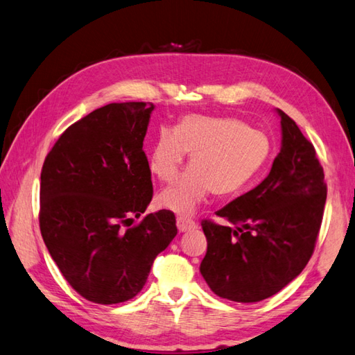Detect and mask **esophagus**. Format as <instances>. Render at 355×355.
Returning <instances> with one entry per match:
<instances>
[{"instance_id":"34e87169","label":"esophagus","mask_w":355,"mask_h":355,"mask_svg":"<svg viewBox=\"0 0 355 355\" xmlns=\"http://www.w3.org/2000/svg\"><path fill=\"white\" fill-rule=\"evenodd\" d=\"M177 228L180 232H187V231H193L198 228V225L192 220L189 219V217L184 216H180L177 219Z\"/></svg>"}]
</instances>
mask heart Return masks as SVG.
I'll return each instance as SVG.
<instances>
[{"label":"heart","mask_w":355,"mask_h":355,"mask_svg":"<svg viewBox=\"0 0 355 355\" xmlns=\"http://www.w3.org/2000/svg\"><path fill=\"white\" fill-rule=\"evenodd\" d=\"M187 153L192 168L159 195L162 207L183 216L192 214L211 192L228 196L246 187L270 162L272 142L237 118L189 114L174 129L159 130L150 150V169L171 183Z\"/></svg>","instance_id":"b5f03b06"}]
</instances>
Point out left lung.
<instances>
[{
    "mask_svg": "<svg viewBox=\"0 0 355 355\" xmlns=\"http://www.w3.org/2000/svg\"><path fill=\"white\" fill-rule=\"evenodd\" d=\"M282 148L267 178L201 222L207 253L201 275L216 295L255 303L277 294L303 271L320 234L327 184L311 141L277 109Z\"/></svg>",
    "mask_w": 355,
    "mask_h": 355,
    "instance_id": "1",
    "label": "left lung"
}]
</instances>
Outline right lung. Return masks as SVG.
Wrapping results in <instances>:
<instances>
[{
  "mask_svg": "<svg viewBox=\"0 0 355 355\" xmlns=\"http://www.w3.org/2000/svg\"><path fill=\"white\" fill-rule=\"evenodd\" d=\"M153 109L150 102L98 107L67 127L44 159L42 237L62 276L88 302L133 298L177 235L169 210L132 226L153 198L142 148Z\"/></svg>",
  "mask_w": 355,
  "mask_h": 355,
  "instance_id": "add662e5",
  "label": "right lung"
}]
</instances>
